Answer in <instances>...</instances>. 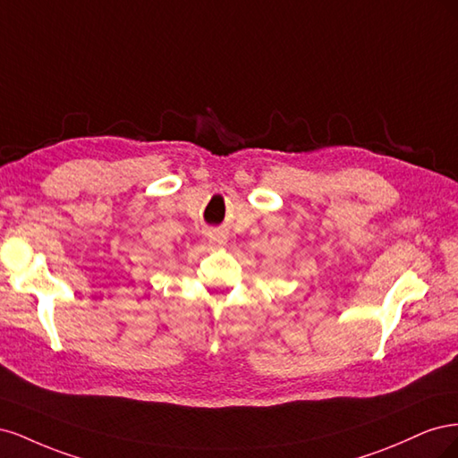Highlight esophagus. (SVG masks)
Masks as SVG:
<instances>
[{
  "instance_id": "34e87169",
  "label": "esophagus",
  "mask_w": 458,
  "mask_h": 458,
  "mask_svg": "<svg viewBox=\"0 0 458 458\" xmlns=\"http://www.w3.org/2000/svg\"><path fill=\"white\" fill-rule=\"evenodd\" d=\"M206 239H208V242H210V246H214V248H221V246L227 244V234L224 231H219V229L206 231Z\"/></svg>"
}]
</instances>
